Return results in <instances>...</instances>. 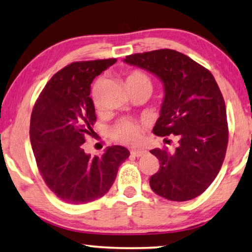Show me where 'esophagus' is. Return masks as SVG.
Here are the masks:
<instances>
[{"mask_svg":"<svg viewBox=\"0 0 252 252\" xmlns=\"http://www.w3.org/2000/svg\"><path fill=\"white\" fill-rule=\"evenodd\" d=\"M146 150L144 149H138V150H131V155L136 156V157H140L142 155H145Z\"/></svg>","mask_w":252,"mask_h":252,"instance_id":"obj_1","label":"esophagus"}]
</instances>
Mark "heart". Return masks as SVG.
<instances>
[{"mask_svg": "<svg viewBox=\"0 0 252 252\" xmlns=\"http://www.w3.org/2000/svg\"><path fill=\"white\" fill-rule=\"evenodd\" d=\"M100 84H102V78L97 79L92 90V98L93 103L96 108L99 107V100L97 97V90H98ZM136 84L141 86H148L152 88V80L148 77L147 73L140 70H133L129 73L126 78V85ZM144 125L132 119H121L115 123V126L112 129V136L118 141H121L123 144L134 145L140 140L141 131Z\"/></svg>", "mask_w": 252, "mask_h": 252, "instance_id": "obj_1", "label": "heart"}]
</instances>
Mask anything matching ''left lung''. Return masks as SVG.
Listing matches in <instances>:
<instances>
[{"label": "left lung", "instance_id": "1", "mask_svg": "<svg viewBox=\"0 0 252 252\" xmlns=\"http://www.w3.org/2000/svg\"><path fill=\"white\" fill-rule=\"evenodd\" d=\"M123 61L163 82L164 98L153 132L179 139L173 153L150 150L159 160L150 188L172 201L200 196L219 174L228 141L226 107L215 78L189 56L167 48L127 55Z\"/></svg>", "mask_w": 252, "mask_h": 252}]
</instances>
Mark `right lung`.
<instances>
[{
  "label": "right lung",
  "mask_w": 252,
  "mask_h": 252,
  "mask_svg": "<svg viewBox=\"0 0 252 252\" xmlns=\"http://www.w3.org/2000/svg\"><path fill=\"white\" fill-rule=\"evenodd\" d=\"M116 59L73 62L55 73L33 105L30 142L45 183L67 204H87L110 190L118 170L129 157L122 146H111L102 156L84 150L86 134L96 121L90 85Z\"/></svg>",
  "instance_id": "obj_1"
}]
</instances>
